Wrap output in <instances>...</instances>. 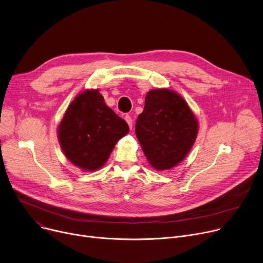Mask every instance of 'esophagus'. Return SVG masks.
I'll use <instances>...</instances> for the list:
<instances>
[{"mask_svg":"<svg viewBox=\"0 0 263 263\" xmlns=\"http://www.w3.org/2000/svg\"><path fill=\"white\" fill-rule=\"evenodd\" d=\"M125 120L127 121V124H128L129 128H130V129H132V126H133V121H132V118H131V116H130V115H126V116H125Z\"/></svg>","mask_w":263,"mask_h":263,"instance_id":"esophagus-1","label":"esophagus"}]
</instances>
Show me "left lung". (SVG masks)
Listing matches in <instances>:
<instances>
[{
	"instance_id": "obj_1",
	"label": "left lung",
	"mask_w": 263,
	"mask_h": 263,
	"mask_svg": "<svg viewBox=\"0 0 263 263\" xmlns=\"http://www.w3.org/2000/svg\"><path fill=\"white\" fill-rule=\"evenodd\" d=\"M198 120L184 98L169 89L147 93L135 133L149 164L168 170L180 164L194 146Z\"/></svg>"
}]
</instances>
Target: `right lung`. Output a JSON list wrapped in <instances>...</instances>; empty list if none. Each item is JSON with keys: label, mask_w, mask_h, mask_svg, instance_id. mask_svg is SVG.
<instances>
[{"label": "right lung", "mask_w": 263, "mask_h": 263, "mask_svg": "<svg viewBox=\"0 0 263 263\" xmlns=\"http://www.w3.org/2000/svg\"><path fill=\"white\" fill-rule=\"evenodd\" d=\"M128 132L127 122L107 106L98 90H85L65 111L58 139L69 162L82 170L96 171Z\"/></svg>", "instance_id": "1"}]
</instances>
